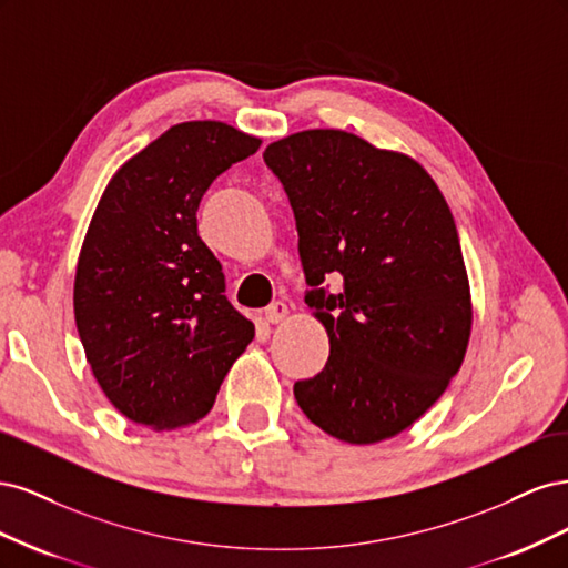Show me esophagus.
I'll return each instance as SVG.
<instances>
[{
	"mask_svg": "<svg viewBox=\"0 0 568 568\" xmlns=\"http://www.w3.org/2000/svg\"><path fill=\"white\" fill-rule=\"evenodd\" d=\"M286 313H288L286 303L274 301V303H270V305L265 307V320H267L270 324H277V322H282V320L286 317Z\"/></svg>",
	"mask_w": 568,
	"mask_h": 568,
	"instance_id": "1",
	"label": "esophagus"
}]
</instances>
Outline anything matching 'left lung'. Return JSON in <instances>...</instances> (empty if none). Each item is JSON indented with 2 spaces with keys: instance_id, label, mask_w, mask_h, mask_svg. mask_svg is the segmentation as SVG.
<instances>
[{
  "instance_id": "obj_1",
  "label": "left lung",
  "mask_w": 568,
  "mask_h": 568,
  "mask_svg": "<svg viewBox=\"0 0 568 568\" xmlns=\"http://www.w3.org/2000/svg\"><path fill=\"white\" fill-rule=\"evenodd\" d=\"M298 230L305 303L329 359L294 384L305 417L369 445L405 432L462 367L469 280L453 213L426 170L343 130H305L265 149ZM343 281L329 292L323 277Z\"/></svg>"
}]
</instances>
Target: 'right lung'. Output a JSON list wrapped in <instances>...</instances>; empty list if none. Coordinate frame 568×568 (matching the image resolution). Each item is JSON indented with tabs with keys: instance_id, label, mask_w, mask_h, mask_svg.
<instances>
[{
	"instance_id": "add662e5",
	"label": "right lung",
	"mask_w": 568,
	"mask_h": 568,
	"mask_svg": "<svg viewBox=\"0 0 568 568\" xmlns=\"http://www.w3.org/2000/svg\"><path fill=\"white\" fill-rule=\"evenodd\" d=\"M261 140L217 120L163 132L104 189L78 257L73 305L84 355L118 412L180 428L211 412L255 326L225 296L196 211L217 175Z\"/></svg>"
}]
</instances>
